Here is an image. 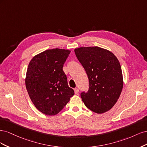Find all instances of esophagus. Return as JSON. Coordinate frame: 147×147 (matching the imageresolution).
Here are the masks:
<instances>
[{
    "label": "esophagus",
    "mask_w": 147,
    "mask_h": 147,
    "mask_svg": "<svg viewBox=\"0 0 147 147\" xmlns=\"http://www.w3.org/2000/svg\"><path fill=\"white\" fill-rule=\"evenodd\" d=\"M74 91H75V94H78V92H79V90H78V88H75L74 89Z\"/></svg>",
    "instance_id": "1"
}]
</instances>
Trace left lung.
Returning <instances> with one entry per match:
<instances>
[{
    "label": "left lung",
    "instance_id": "obj_1",
    "mask_svg": "<svg viewBox=\"0 0 147 147\" xmlns=\"http://www.w3.org/2000/svg\"><path fill=\"white\" fill-rule=\"evenodd\" d=\"M74 51L89 79L88 91L80 94L84 105L97 113L107 112L116 104L123 86L117 57L98 47L78 48Z\"/></svg>",
    "mask_w": 147,
    "mask_h": 147
}]
</instances>
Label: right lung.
Instances as JSON below:
<instances>
[{"label":"right lung","instance_id":"1","mask_svg":"<svg viewBox=\"0 0 147 147\" xmlns=\"http://www.w3.org/2000/svg\"><path fill=\"white\" fill-rule=\"evenodd\" d=\"M70 51L55 48L35 56L28 65L26 87L30 98L40 112L55 115L74 95L63 70Z\"/></svg>","mask_w":147,"mask_h":147}]
</instances>
